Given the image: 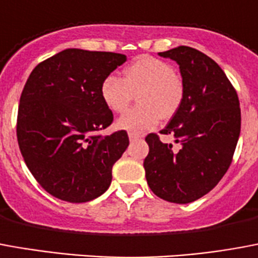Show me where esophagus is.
<instances>
[{"instance_id":"1","label":"esophagus","mask_w":258,"mask_h":258,"mask_svg":"<svg viewBox=\"0 0 258 258\" xmlns=\"http://www.w3.org/2000/svg\"><path fill=\"white\" fill-rule=\"evenodd\" d=\"M128 138H130V141H135V139L141 138V135H139L138 133H133V131H130Z\"/></svg>"}]
</instances>
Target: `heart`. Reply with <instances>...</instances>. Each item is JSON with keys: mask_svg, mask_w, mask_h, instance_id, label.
<instances>
[{"mask_svg": "<svg viewBox=\"0 0 258 258\" xmlns=\"http://www.w3.org/2000/svg\"><path fill=\"white\" fill-rule=\"evenodd\" d=\"M137 94L139 104L117 120V128L144 133L156 127L161 117L171 119L184 100L183 78L167 61L141 56L125 67L121 78L108 75L100 86L101 100L114 113L127 109Z\"/></svg>", "mask_w": 258, "mask_h": 258, "instance_id": "1", "label": "heart"}]
</instances>
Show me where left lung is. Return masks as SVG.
Listing matches in <instances>:
<instances>
[{"instance_id": "obj_1", "label": "left lung", "mask_w": 258, "mask_h": 258, "mask_svg": "<svg viewBox=\"0 0 258 258\" xmlns=\"http://www.w3.org/2000/svg\"><path fill=\"white\" fill-rule=\"evenodd\" d=\"M160 56L179 64L186 94L180 109L160 131L173 135L177 148L154 133L146 135L145 173L157 197L188 204L211 191L232 163L241 133L239 100L224 71L202 51L177 46Z\"/></svg>"}]
</instances>
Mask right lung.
Returning a JSON list of instances; mask_svg holds the SVG:
<instances>
[{
	"mask_svg": "<svg viewBox=\"0 0 258 258\" xmlns=\"http://www.w3.org/2000/svg\"><path fill=\"white\" fill-rule=\"evenodd\" d=\"M125 61L112 51L67 49L39 62L20 95L16 134L24 163L42 188L62 201L100 197L128 146L125 130L102 137L113 113L100 86Z\"/></svg>",
	"mask_w": 258,
	"mask_h": 258,
	"instance_id": "1",
	"label": "right lung"
}]
</instances>
